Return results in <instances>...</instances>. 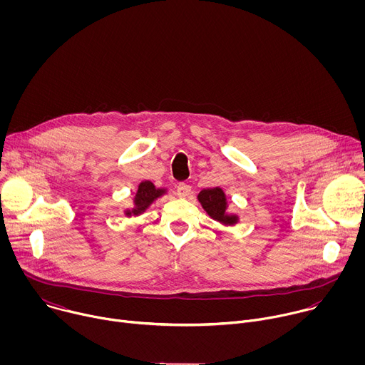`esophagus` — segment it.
Returning <instances> with one entry per match:
<instances>
[{
    "mask_svg": "<svg viewBox=\"0 0 365 365\" xmlns=\"http://www.w3.org/2000/svg\"><path fill=\"white\" fill-rule=\"evenodd\" d=\"M176 192H178V195H179L180 197H186V196H189V195H190L192 187H190V185H187V183L182 182V183H179V185H178Z\"/></svg>",
    "mask_w": 365,
    "mask_h": 365,
    "instance_id": "obj_1",
    "label": "esophagus"
}]
</instances>
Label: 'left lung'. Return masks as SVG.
<instances>
[{
	"instance_id": "obj_1",
	"label": "left lung",
	"mask_w": 365,
	"mask_h": 365,
	"mask_svg": "<svg viewBox=\"0 0 365 365\" xmlns=\"http://www.w3.org/2000/svg\"><path fill=\"white\" fill-rule=\"evenodd\" d=\"M199 202L202 203L203 210L210 214L214 220L224 222V224H234L237 222V218L232 215H227L225 210H227V200H225V195L220 187H212V189H203L199 195H197Z\"/></svg>"
}]
</instances>
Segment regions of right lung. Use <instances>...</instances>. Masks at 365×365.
Returning <instances> with one entry per match:
<instances>
[{"label": "right lung", "instance_id": "1", "mask_svg": "<svg viewBox=\"0 0 365 365\" xmlns=\"http://www.w3.org/2000/svg\"><path fill=\"white\" fill-rule=\"evenodd\" d=\"M162 193H163V190L155 189L154 185H153L151 182H148V180L140 183L138 190H137V195H135V200H134V202H135V210L133 211V214H134V215H138L140 212H143V211L145 210V207H147L155 197H159ZM127 215H131V212L128 211Z\"/></svg>", "mask_w": 365, "mask_h": 365}]
</instances>
